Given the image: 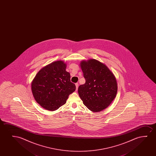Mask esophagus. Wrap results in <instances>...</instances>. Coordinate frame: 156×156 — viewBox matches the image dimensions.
I'll use <instances>...</instances> for the list:
<instances>
[{
  "instance_id": "obj_1",
  "label": "esophagus",
  "mask_w": 156,
  "mask_h": 156,
  "mask_svg": "<svg viewBox=\"0 0 156 156\" xmlns=\"http://www.w3.org/2000/svg\"><path fill=\"white\" fill-rule=\"evenodd\" d=\"M76 90H78V85H79V84L78 83H76Z\"/></svg>"
}]
</instances>
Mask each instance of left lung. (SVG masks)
<instances>
[{"mask_svg":"<svg viewBox=\"0 0 156 156\" xmlns=\"http://www.w3.org/2000/svg\"><path fill=\"white\" fill-rule=\"evenodd\" d=\"M85 83L78 87L83 105L93 112L105 109L115 98L117 83L115 77L105 64L95 59L80 63Z\"/></svg>","mask_w":156,"mask_h":156,"instance_id":"8db88e82","label":"left lung"}]
</instances>
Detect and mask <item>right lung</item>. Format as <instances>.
Instances as JSON below:
<instances>
[{"label": "right lung", "mask_w": 156, "mask_h": 156, "mask_svg": "<svg viewBox=\"0 0 156 156\" xmlns=\"http://www.w3.org/2000/svg\"><path fill=\"white\" fill-rule=\"evenodd\" d=\"M66 64L58 61L41 69L31 83L32 94L37 102L51 111L66 104L69 95L76 90L70 81V74L66 70Z\"/></svg>", "instance_id": "1"}]
</instances>
